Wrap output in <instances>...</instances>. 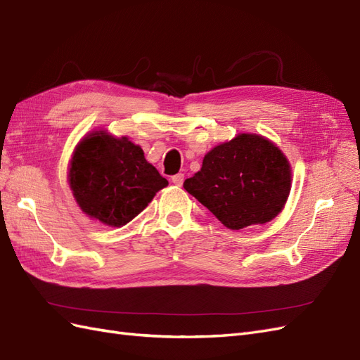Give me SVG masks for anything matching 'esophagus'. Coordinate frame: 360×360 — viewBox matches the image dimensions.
<instances>
[{
    "mask_svg": "<svg viewBox=\"0 0 360 360\" xmlns=\"http://www.w3.org/2000/svg\"><path fill=\"white\" fill-rule=\"evenodd\" d=\"M171 181L176 184V186H181L183 181H184V174H176V176H172Z\"/></svg>",
    "mask_w": 360,
    "mask_h": 360,
    "instance_id": "34e87169",
    "label": "esophagus"
}]
</instances>
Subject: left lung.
<instances>
[{
    "label": "left lung",
    "instance_id": "left-lung-1",
    "mask_svg": "<svg viewBox=\"0 0 360 360\" xmlns=\"http://www.w3.org/2000/svg\"><path fill=\"white\" fill-rule=\"evenodd\" d=\"M292 186L288 158L274 142L239 133L213 147L183 188L230 230L266 224L283 210Z\"/></svg>",
    "mask_w": 360,
    "mask_h": 360
}]
</instances>
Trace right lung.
I'll return each mask as SVG.
<instances>
[{
  "mask_svg": "<svg viewBox=\"0 0 360 360\" xmlns=\"http://www.w3.org/2000/svg\"><path fill=\"white\" fill-rule=\"evenodd\" d=\"M68 183L83 213L109 227H122L168 186L127 136L100 129L75 145Z\"/></svg>",
  "mask_w": 360,
  "mask_h": 360,
  "instance_id": "right-lung-1",
  "label": "right lung"
}]
</instances>
